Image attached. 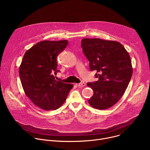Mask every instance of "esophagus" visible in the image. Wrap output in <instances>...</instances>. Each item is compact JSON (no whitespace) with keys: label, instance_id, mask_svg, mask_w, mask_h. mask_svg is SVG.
I'll list each match as a JSON object with an SVG mask.
<instances>
[{"label":"esophagus","instance_id":"1","mask_svg":"<svg viewBox=\"0 0 150 150\" xmlns=\"http://www.w3.org/2000/svg\"><path fill=\"white\" fill-rule=\"evenodd\" d=\"M76 85L77 87L81 88V87H84L85 85V84L84 82H81V83H76Z\"/></svg>","mask_w":150,"mask_h":150}]
</instances>
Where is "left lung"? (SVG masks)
<instances>
[{"label": "left lung", "mask_w": 150, "mask_h": 150, "mask_svg": "<svg viewBox=\"0 0 150 150\" xmlns=\"http://www.w3.org/2000/svg\"><path fill=\"white\" fill-rule=\"evenodd\" d=\"M81 47L90 70H96L95 76L99 78L87 84L94 91L88 103L98 110L109 109L121 98L131 79L129 53L118 41L100 38H83Z\"/></svg>", "instance_id": "8db88e82"}]
</instances>
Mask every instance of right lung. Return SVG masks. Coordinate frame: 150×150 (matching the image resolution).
Here are the masks:
<instances>
[{
    "label": "right lung",
    "instance_id": "add662e5",
    "mask_svg": "<svg viewBox=\"0 0 150 150\" xmlns=\"http://www.w3.org/2000/svg\"><path fill=\"white\" fill-rule=\"evenodd\" d=\"M67 40H44L28 49L19 74L24 91L31 101L45 110H56L65 103L74 85L55 79L57 55L68 45Z\"/></svg>",
    "mask_w": 150,
    "mask_h": 150
}]
</instances>
